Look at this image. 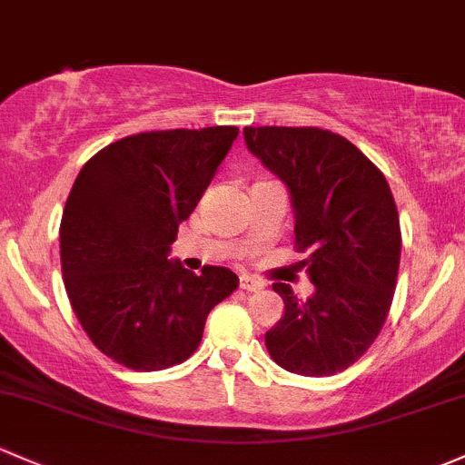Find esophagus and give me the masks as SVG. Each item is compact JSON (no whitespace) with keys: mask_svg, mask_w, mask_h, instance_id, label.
Returning a JSON list of instances; mask_svg holds the SVG:
<instances>
[{"mask_svg":"<svg viewBox=\"0 0 465 465\" xmlns=\"http://www.w3.org/2000/svg\"><path fill=\"white\" fill-rule=\"evenodd\" d=\"M262 287H265V282H261V281H258V278L247 276V273H242V276H241V290H245V292H261Z\"/></svg>","mask_w":465,"mask_h":465,"instance_id":"1","label":"esophagus"}]
</instances>
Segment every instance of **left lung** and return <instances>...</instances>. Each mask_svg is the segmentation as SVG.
<instances>
[{
    "label": "left lung",
    "mask_w": 465,
    "mask_h": 465,
    "mask_svg": "<svg viewBox=\"0 0 465 465\" xmlns=\"http://www.w3.org/2000/svg\"><path fill=\"white\" fill-rule=\"evenodd\" d=\"M247 149L287 184L314 294L273 282L285 316L265 334L287 372L330 376L368 351L392 305L399 212L385 175L350 140L316 126H245Z\"/></svg>",
    "instance_id": "obj_1"
}]
</instances>
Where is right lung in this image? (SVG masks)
Here are the masks:
<instances>
[{"mask_svg": "<svg viewBox=\"0 0 465 465\" xmlns=\"http://www.w3.org/2000/svg\"><path fill=\"white\" fill-rule=\"evenodd\" d=\"M236 126L149 131L104 146L84 164L60 224L62 273L77 321L124 368L155 372L193 354L209 312L238 287L227 267L203 273L169 261Z\"/></svg>", "mask_w": 465, "mask_h": 465, "instance_id": "obj_1", "label": "right lung"}]
</instances>
